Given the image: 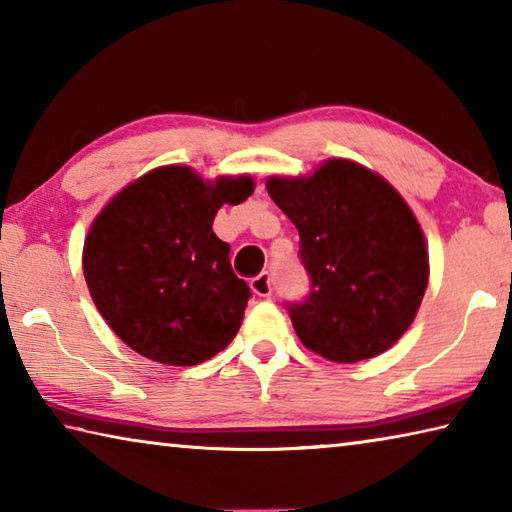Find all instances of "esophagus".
<instances>
[{"instance_id": "1", "label": "esophagus", "mask_w": 512, "mask_h": 512, "mask_svg": "<svg viewBox=\"0 0 512 512\" xmlns=\"http://www.w3.org/2000/svg\"><path fill=\"white\" fill-rule=\"evenodd\" d=\"M250 289H253L255 296L259 298H271L273 296V277L268 271L259 273L257 277L250 280Z\"/></svg>"}]
</instances>
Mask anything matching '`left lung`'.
I'll use <instances>...</instances> for the list:
<instances>
[{
	"label": "left lung",
	"mask_w": 512,
	"mask_h": 512,
	"mask_svg": "<svg viewBox=\"0 0 512 512\" xmlns=\"http://www.w3.org/2000/svg\"><path fill=\"white\" fill-rule=\"evenodd\" d=\"M268 196L298 228L309 293L287 302L298 339L320 357H377L413 323L429 280L424 235L395 189L350 160L309 178H271Z\"/></svg>",
	"instance_id": "obj_1"
}]
</instances>
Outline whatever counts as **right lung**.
<instances>
[{
  "instance_id": "right-lung-1",
  "label": "right lung",
  "mask_w": 512,
  "mask_h": 512,
  "mask_svg": "<svg viewBox=\"0 0 512 512\" xmlns=\"http://www.w3.org/2000/svg\"><path fill=\"white\" fill-rule=\"evenodd\" d=\"M253 180L203 183L187 167L137 178L97 216L83 248L94 305L121 341L169 366H196L239 332L250 289L212 223L223 203H244Z\"/></svg>"
}]
</instances>
